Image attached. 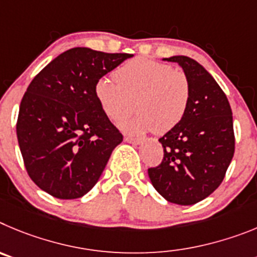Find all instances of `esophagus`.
<instances>
[{
    "mask_svg": "<svg viewBox=\"0 0 257 257\" xmlns=\"http://www.w3.org/2000/svg\"><path fill=\"white\" fill-rule=\"evenodd\" d=\"M124 141L128 143H133V145H141L142 143V138H136V137H129V136H125L124 137Z\"/></svg>",
    "mask_w": 257,
    "mask_h": 257,
    "instance_id": "obj_1",
    "label": "esophagus"
}]
</instances>
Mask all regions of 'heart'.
I'll list each match as a JSON object with an SVG mask.
<instances>
[{"label": "heart", "mask_w": 257, "mask_h": 257, "mask_svg": "<svg viewBox=\"0 0 257 257\" xmlns=\"http://www.w3.org/2000/svg\"><path fill=\"white\" fill-rule=\"evenodd\" d=\"M115 79L100 78L94 85V96L110 119L131 111L136 101L137 114L119 120L124 131L165 134L186 116L192 88L184 71L164 62L136 57L116 69Z\"/></svg>", "instance_id": "1"}]
</instances>
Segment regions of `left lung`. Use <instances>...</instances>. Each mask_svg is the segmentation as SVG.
Here are the masks:
<instances>
[{
	"label": "left lung",
	"mask_w": 257,
	"mask_h": 257,
	"mask_svg": "<svg viewBox=\"0 0 257 257\" xmlns=\"http://www.w3.org/2000/svg\"><path fill=\"white\" fill-rule=\"evenodd\" d=\"M178 62L191 83V102L184 119L159 140L164 157L149 169L152 186L166 201L193 205L210 196L225 177L234 155V131L229 101L211 74L187 56Z\"/></svg>",
	"instance_id": "8db88e82"
}]
</instances>
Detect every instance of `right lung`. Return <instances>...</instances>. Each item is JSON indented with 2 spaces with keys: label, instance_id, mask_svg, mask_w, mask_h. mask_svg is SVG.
<instances>
[{
  "label": "right lung",
  "instance_id": "1",
  "mask_svg": "<svg viewBox=\"0 0 257 257\" xmlns=\"http://www.w3.org/2000/svg\"><path fill=\"white\" fill-rule=\"evenodd\" d=\"M132 56L71 48L27 88L16 136L28 175L48 195L79 198L98 182L123 134L97 102L94 85Z\"/></svg>",
  "mask_w": 257,
  "mask_h": 257
}]
</instances>
